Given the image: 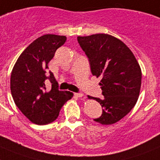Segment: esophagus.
<instances>
[{
  "label": "esophagus",
  "instance_id": "1",
  "mask_svg": "<svg viewBox=\"0 0 160 160\" xmlns=\"http://www.w3.org/2000/svg\"><path fill=\"white\" fill-rule=\"evenodd\" d=\"M75 95L76 97H78V98H82V97H84V94H83L82 92H75Z\"/></svg>",
  "mask_w": 160,
  "mask_h": 160
}]
</instances>
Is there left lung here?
I'll list each match as a JSON object with an SVG mask.
<instances>
[{
    "label": "left lung",
    "mask_w": 160,
    "mask_h": 160,
    "mask_svg": "<svg viewBox=\"0 0 160 160\" xmlns=\"http://www.w3.org/2000/svg\"><path fill=\"white\" fill-rule=\"evenodd\" d=\"M78 43L90 65L92 76L102 78L99 83L104 98L95 99L102 114L93 120L112 124L130 112L139 97L142 71L133 53L120 40L107 34L78 37Z\"/></svg>",
    "instance_id": "left-lung-1"
}]
</instances>
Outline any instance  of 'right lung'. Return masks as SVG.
Here are the masks:
<instances>
[{
    "mask_svg": "<svg viewBox=\"0 0 160 160\" xmlns=\"http://www.w3.org/2000/svg\"><path fill=\"white\" fill-rule=\"evenodd\" d=\"M67 41L65 36L46 34L35 40L21 53L12 70L10 90L14 102L32 123L43 125L57 119L62 107L73 93L60 91L53 74L47 72L48 63L59 47ZM52 84L50 91L45 80Z\"/></svg>",
    "mask_w": 160,
    "mask_h": 160,
    "instance_id": "add662e5",
    "label": "right lung"
}]
</instances>
